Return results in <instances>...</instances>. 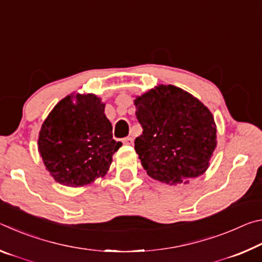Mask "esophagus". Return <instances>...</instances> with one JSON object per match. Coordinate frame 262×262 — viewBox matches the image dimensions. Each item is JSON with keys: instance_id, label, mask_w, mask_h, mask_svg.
Returning a JSON list of instances; mask_svg holds the SVG:
<instances>
[{"instance_id": "obj_1", "label": "esophagus", "mask_w": 262, "mask_h": 262, "mask_svg": "<svg viewBox=\"0 0 262 262\" xmlns=\"http://www.w3.org/2000/svg\"><path fill=\"white\" fill-rule=\"evenodd\" d=\"M123 143L125 144H128V145H132L133 142H134V140H133V137H126V139H123Z\"/></svg>"}]
</instances>
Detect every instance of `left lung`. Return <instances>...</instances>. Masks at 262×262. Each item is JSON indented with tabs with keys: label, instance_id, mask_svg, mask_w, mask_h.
<instances>
[{
	"label": "left lung",
	"instance_id": "1",
	"mask_svg": "<svg viewBox=\"0 0 262 262\" xmlns=\"http://www.w3.org/2000/svg\"><path fill=\"white\" fill-rule=\"evenodd\" d=\"M134 104L143 128L135 150L149 177L177 185L205 173L217 145L216 123L207 106L171 84H158Z\"/></svg>",
	"mask_w": 262,
	"mask_h": 262
}]
</instances>
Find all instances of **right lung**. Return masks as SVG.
Returning <instances> with one entry per match:
<instances>
[{
    "mask_svg": "<svg viewBox=\"0 0 262 262\" xmlns=\"http://www.w3.org/2000/svg\"><path fill=\"white\" fill-rule=\"evenodd\" d=\"M121 145L113 140L105 104L94 94H70L61 99L42 122L38 139L46 170L68 187L103 178Z\"/></svg>",
    "mask_w": 262,
    "mask_h": 262,
    "instance_id": "right-lung-1",
    "label": "right lung"
}]
</instances>
